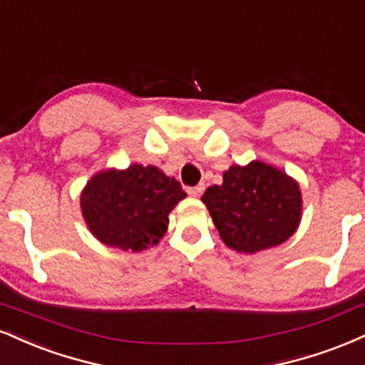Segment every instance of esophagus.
<instances>
[{
  "instance_id": "esophagus-1",
  "label": "esophagus",
  "mask_w": 365,
  "mask_h": 365,
  "mask_svg": "<svg viewBox=\"0 0 365 365\" xmlns=\"http://www.w3.org/2000/svg\"><path fill=\"white\" fill-rule=\"evenodd\" d=\"M187 192L190 197H200L202 192H204V183H200V185H197V187H190Z\"/></svg>"
}]
</instances>
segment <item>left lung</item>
Masks as SVG:
<instances>
[{"mask_svg": "<svg viewBox=\"0 0 365 365\" xmlns=\"http://www.w3.org/2000/svg\"><path fill=\"white\" fill-rule=\"evenodd\" d=\"M202 202L226 247L238 253L279 247L297 231L302 217L299 183L258 160L230 166L221 185L209 187Z\"/></svg>", "mask_w": 365, "mask_h": 365, "instance_id": "obj_1", "label": "left lung"}]
</instances>
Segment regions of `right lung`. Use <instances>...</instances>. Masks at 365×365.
Segmentation results:
<instances>
[{
  "instance_id": "add662e5",
  "label": "right lung",
  "mask_w": 365,
  "mask_h": 365,
  "mask_svg": "<svg viewBox=\"0 0 365 365\" xmlns=\"http://www.w3.org/2000/svg\"><path fill=\"white\" fill-rule=\"evenodd\" d=\"M185 195L158 166L133 163L95 173L81 190L80 205L86 227L100 243L138 253L160 243L168 214Z\"/></svg>"
}]
</instances>
